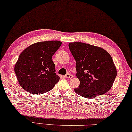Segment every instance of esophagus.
Masks as SVG:
<instances>
[{"label": "esophagus", "mask_w": 132, "mask_h": 132, "mask_svg": "<svg viewBox=\"0 0 132 132\" xmlns=\"http://www.w3.org/2000/svg\"><path fill=\"white\" fill-rule=\"evenodd\" d=\"M65 77L66 78H72L74 77V75H72V74H67L65 75Z\"/></svg>", "instance_id": "34e87169"}]
</instances>
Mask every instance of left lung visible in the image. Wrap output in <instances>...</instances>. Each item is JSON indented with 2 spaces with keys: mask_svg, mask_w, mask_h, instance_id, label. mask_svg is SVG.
I'll list each match as a JSON object with an SVG mask.
<instances>
[{
  "mask_svg": "<svg viewBox=\"0 0 132 132\" xmlns=\"http://www.w3.org/2000/svg\"><path fill=\"white\" fill-rule=\"evenodd\" d=\"M68 46L76 61L77 77L80 81L75 92L89 99L106 93L117 75L111 55L102 48L81 42L70 43Z\"/></svg>",
  "mask_w": 132,
  "mask_h": 132,
  "instance_id": "1",
  "label": "left lung"
}]
</instances>
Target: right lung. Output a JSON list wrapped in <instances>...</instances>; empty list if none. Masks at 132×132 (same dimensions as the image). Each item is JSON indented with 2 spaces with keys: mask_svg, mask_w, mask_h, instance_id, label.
Wrapping results in <instances>:
<instances>
[{
  "mask_svg": "<svg viewBox=\"0 0 132 132\" xmlns=\"http://www.w3.org/2000/svg\"><path fill=\"white\" fill-rule=\"evenodd\" d=\"M60 41L40 42L28 47L19 55L14 72L21 88L33 94L53 89L60 80L52 57L61 46Z\"/></svg>",
  "mask_w": 132,
  "mask_h": 132,
  "instance_id": "1",
  "label": "right lung"
}]
</instances>
